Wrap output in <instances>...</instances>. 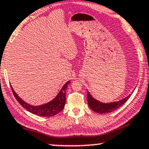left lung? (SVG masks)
Segmentation results:
<instances>
[{"mask_svg": "<svg viewBox=\"0 0 149 149\" xmlns=\"http://www.w3.org/2000/svg\"><path fill=\"white\" fill-rule=\"evenodd\" d=\"M131 95H129L126 98L122 100L115 102L102 103L94 99L89 92L87 91V101L88 106L93 111L98 113H108L116 111V109L122 107L129 100Z\"/></svg>", "mask_w": 149, "mask_h": 149, "instance_id": "8db88e82", "label": "left lung"}]
</instances>
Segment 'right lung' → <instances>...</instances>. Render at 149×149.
Returning <instances> with one entry per match:
<instances>
[{
    "label": "right lung",
    "mask_w": 149,
    "mask_h": 149,
    "mask_svg": "<svg viewBox=\"0 0 149 149\" xmlns=\"http://www.w3.org/2000/svg\"><path fill=\"white\" fill-rule=\"evenodd\" d=\"M70 83V81L66 83L65 85L63 86L62 89L58 93V95L49 102L47 103V104L40 105V106H31L25 102H24L20 97L18 96L17 94L15 93V91L12 88L13 94H14V97H16L17 101L20 103L21 106L27 110L28 111L32 113L37 115V116H43V117H49L55 116L59 112H61L62 110L64 109L66 102V90H67V86Z\"/></svg>",
    "instance_id": "1"
}]
</instances>
